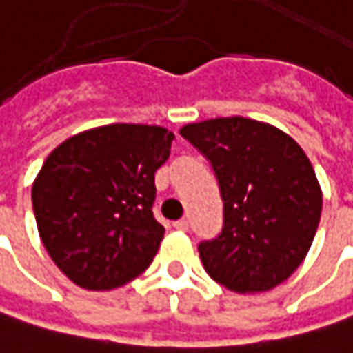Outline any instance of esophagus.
I'll use <instances>...</instances> for the list:
<instances>
[{
  "label": "esophagus",
  "mask_w": 353,
  "mask_h": 353,
  "mask_svg": "<svg viewBox=\"0 0 353 353\" xmlns=\"http://www.w3.org/2000/svg\"><path fill=\"white\" fill-rule=\"evenodd\" d=\"M174 228L179 232H185L190 228V223H188V219H177V221H174Z\"/></svg>",
  "instance_id": "1"
}]
</instances>
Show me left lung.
Masks as SVG:
<instances>
[{
    "label": "left lung",
    "instance_id": "left-lung-1",
    "mask_svg": "<svg viewBox=\"0 0 353 353\" xmlns=\"http://www.w3.org/2000/svg\"><path fill=\"white\" fill-rule=\"evenodd\" d=\"M210 159L223 228L197 245L212 280L238 294L268 292L305 258L321 216V190L300 145L250 117H216L179 130Z\"/></svg>",
    "mask_w": 353,
    "mask_h": 353
}]
</instances>
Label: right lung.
<instances>
[{
    "label": "right lung",
    "mask_w": 353,
    "mask_h": 353,
    "mask_svg": "<svg viewBox=\"0 0 353 353\" xmlns=\"http://www.w3.org/2000/svg\"><path fill=\"white\" fill-rule=\"evenodd\" d=\"M176 135L112 123L73 135L43 161L32 188L39 238L83 290H114L152 263L163 239L154 218L156 172Z\"/></svg>",
    "instance_id": "add662e5"
}]
</instances>
